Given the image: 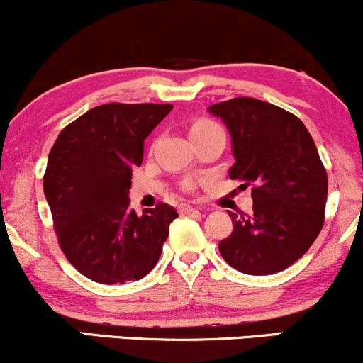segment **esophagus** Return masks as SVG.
I'll use <instances>...</instances> for the list:
<instances>
[{
	"mask_svg": "<svg viewBox=\"0 0 363 363\" xmlns=\"http://www.w3.org/2000/svg\"><path fill=\"white\" fill-rule=\"evenodd\" d=\"M194 211H196V208L191 205H186V203L179 205V213L181 215H189V213H194Z\"/></svg>",
	"mask_w": 363,
	"mask_h": 363,
	"instance_id": "34e87169",
	"label": "esophagus"
}]
</instances>
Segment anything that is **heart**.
<instances>
[{"label":"heart","mask_w":363,"mask_h":363,"mask_svg":"<svg viewBox=\"0 0 363 363\" xmlns=\"http://www.w3.org/2000/svg\"><path fill=\"white\" fill-rule=\"evenodd\" d=\"M216 129H222L215 121L211 119H198L194 121L193 126H191V138L193 136L203 135V133H210V131H216Z\"/></svg>","instance_id":"heart-1"}]
</instances>
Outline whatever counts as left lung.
<instances>
[{
  "mask_svg": "<svg viewBox=\"0 0 363 363\" xmlns=\"http://www.w3.org/2000/svg\"><path fill=\"white\" fill-rule=\"evenodd\" d=\"M208 111L230 133L235 164L228 176L252 184V215L228 213L234 230L220 254L240 273L281 272L309 251L324 225L328 174L314 140L297 116L252 97Z\"/></svg>",
  "mask_w": 363,
  "mask_h": 363,
  "instance_id": "obj_1",
  "label": "left lung"
}]
</instances>
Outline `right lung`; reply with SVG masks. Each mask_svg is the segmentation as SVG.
I'll list each match as a JSON object with an SVG mask.
<instances>
[{"label": "right lung", "mask_w": 363, "mask_h": 363, "mask_svg": "<svg viewBox=\"0 0 363 363\" xmlns=\"http://www.w3.org/2000/svg\"><path fill=\"white\" fill-rule=\"evenodd\" d=\"M170 111V104H104L54 141L44 194L61 251L90 280H140L160 257L177 211L158 203L136 215L128 194L145 140Z\"/></svg>", "instance_id": "add662e5"}]
</instances>
